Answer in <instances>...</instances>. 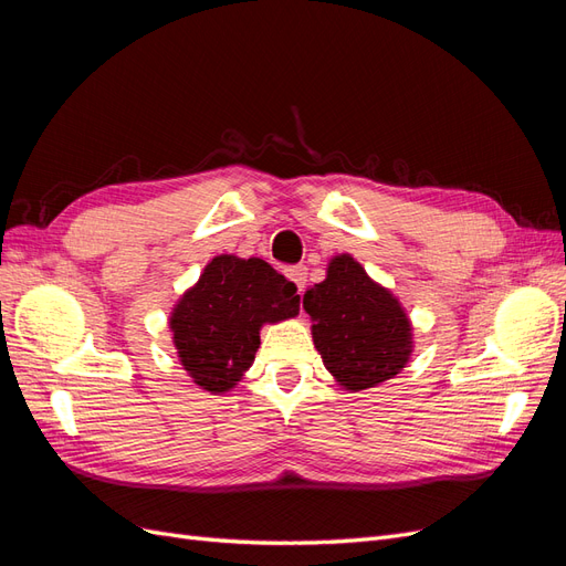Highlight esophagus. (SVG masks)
Returning a JSON list of instances; mask_svg holds the SVG:
<instances>
[{"mask_svg":"<svg viewBox=\"0 0 566 566\" xmlns=\"http://www.w3.org/2000/svg\"><path fill=\"white\" fill-rule=\"evenodd\" d=\"M287 279L297 285V293H304V285H306V266H293V269H287Z\"/></svg>","mask_w":566,"mask_h":566,"instance_id":"1","label":"esophagus"}]
</instances>
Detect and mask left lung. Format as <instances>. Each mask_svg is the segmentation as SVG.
I'll list each match as a JSON object with an SVG mask.
<instances>
[{
  "instance_id": "1",
  "label": "left lung",
  "mask_w": 566,
  "mask_h": 566,
  "mask_svg": "<svg viewBox=\"0 0 566 566\" xmlns=\"http://www.w3.org/2000/svg\"><path fill=\"white\" fill-rule=\"evenodd\" d=\"M323 366L347 391L391 380L413 352V328L401 302L375 283L352 254H335L325 281L304 293Z\"/></svg>"
}]
</instances>
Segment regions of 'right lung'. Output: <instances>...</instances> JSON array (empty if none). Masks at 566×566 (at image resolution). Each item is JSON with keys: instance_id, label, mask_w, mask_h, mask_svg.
Returning <instances> with one entry per match:
<instances>
[{"instance_id": "obj_1", "label": "right lung", "mask_w": 566, "mask_h": 566, "mask_svg": "<svg viewBox=\"0 0 566 566\" xmlns=\"http://www.w3.org/2000/svg\"><path fill=\"white\" fill-rule=\"evenodd\" d=\"M300 314L297 285L260 256L219 254L175 304L169 331L191 380L224 394L243 380L264 323Z\"/></svg>"}]
</instances>
